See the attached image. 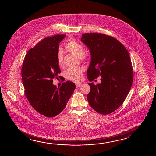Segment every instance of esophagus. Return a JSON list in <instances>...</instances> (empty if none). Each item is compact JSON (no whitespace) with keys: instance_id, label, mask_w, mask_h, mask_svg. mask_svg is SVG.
Wrapping results in <instances>:
<instances>
[{"instance_id":"esophagus-1","label":"esophagus","mask_w":156,"mask_h":156,"mask_svg":"<svg viewBox=\"0 0 156 156\" xmlns=\"http://www.w3.org/2000/svg\"><path fill=\"white\" fill-rule=\"evenodd\" d=\"M81 85V83H77L76 84V87H79Z\"/></svg>"}]
</instances>
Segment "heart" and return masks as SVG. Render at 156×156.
<instances>
[{
    "label": "heart",
    "instance_id": "1",
    "mask_svg": "<svg viewBox=\"0 0 156 156\" xmlns=\"http://www.w3.org/2000/svg\"><path fill=\"white\" fill-rule=\"evenodd\" d=\"M65 48L70 52L76 55L82 60H86L87 57L84 55L85 48L81 43L73 38H70L65 44ZM63 50L60 48L57 51V60L60 67L63 66ZM84 69L81 67H72L69 68L65 73V76L67 79L74 82H79L82 77Z\"/></svg>",
    "mask_w": 156,
    "mask_h": 156
}]
</instances>
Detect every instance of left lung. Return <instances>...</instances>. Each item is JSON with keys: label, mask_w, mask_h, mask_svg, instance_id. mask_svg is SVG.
<instances>
[{"label": "left lung", "mask_w": 156, "mask_h": 156, "mask_svg": "<svg viewBox=\"0 0 156 156\" xmlns=\"http://www.w3.org/2000/svg\"><path fill=\"white\" fill-rule=\"evenodd\" d=\"M81 40L91 55L87 79L93 81L101 76V81L96 85L88 83L91 89L87 99L98 113L109 114L122 105L132 85L129 54L118 40L103 33H83Z\"/></svg>", "instance_id": "left-lung-1"}]
</instances>
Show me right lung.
Wrapping results in <instances>:
<instances>
[{
  "mask_svg": "<svg viewBox=\"0 0 156 156\" xmlns=\"http://www.w3.org/2000/svg\"><path fill=\"white\" fill-rule=\"evenodd\" d=\"M65 34L46 37L27 52L21 74L24 94L31 106L48 118L62 112L75 89V84L67 81L60 88L53 85V79L61 78L57 60L59 43Z\"/></svg>",
  "mask_w": 156,
  "mask_h": 156,
  "instance_id": "add662e5",
  "label": "right lung"
}]
</instances>
